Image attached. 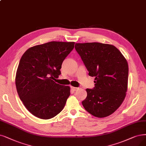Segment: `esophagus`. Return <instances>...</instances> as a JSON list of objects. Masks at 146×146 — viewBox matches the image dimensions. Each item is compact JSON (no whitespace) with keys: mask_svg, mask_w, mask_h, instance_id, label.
<instances>
[{"mask_svg":"<svg viewBox=\"0 0 146 146\" xmlns=\"http://www.w3.org/2000/svg\"><path fill=\"white\" fill-rule=\"evenodd\" d=\"M71 89H72L73 91H76V90L78 89L77 87H72V86L71 87Z\"/></svg>","mask_w":146,"mask_h":146,"instance_id":"obj_1","label":"esophagus"}]
</instances>
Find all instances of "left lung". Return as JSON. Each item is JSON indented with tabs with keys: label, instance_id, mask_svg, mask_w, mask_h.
Returning <instances> with one entry per match:
<instances>
[{
	"label": "left lung",
	"instance_id": "obj_1",
	"mask_svg": "<svg viewBox=\"0 0 146 146\" xmlns=\"http://www.w3.org/2000/svg\"><path fill=\"white\" fill-rule=\"evenodd\" d=\"M75 48L89 76L95 77V87L86 89L87 96L83 106L95 117H107L118 109L126 97L129 72L127 60L111 44L76 43Z\"/></svg>",
	"mask_w": 146,
	"mask_h": 146
}]
</instances>
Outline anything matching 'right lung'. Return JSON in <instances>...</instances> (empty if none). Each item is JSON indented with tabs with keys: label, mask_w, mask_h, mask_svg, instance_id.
Here are the masks:
<instances>
[{
	"label": "right lung",
	"mask_w": 146,
	"mask_h": 146,
	"mask_svg": "<svg viewBox=\"0 0 146 146\" xmlns=\"http://www.w3.org/2000/svg\"><path fill=\"white\" fill-rule=\"evenodd\" d=\"M74 42L52 41L27 49L20 60L15 86L27 110L41 119L62 111L70 95V87L56 83L63 61L74 48Z\"/></svg>",
	"instance_id": "add662e5"
}]
</instances>
